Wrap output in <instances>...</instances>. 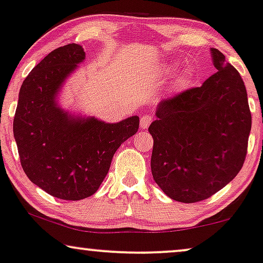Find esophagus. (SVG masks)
<instances>
[{"label":"esophagus","mask_w":263,"mask_h":263,"mask_svg":"<svg viewBox=\"0 0 263 263\" xmlns=\"http://www.w3.org/2000/svg\"><path fill=\"white\" fill-rule=\"evenodd\" d=\"M153 121V118L151 115H142L141 116V122H139V125H141V128H147L149 125H151V122Z\"/></svg>","instance_id":"esophagus-1"}]
</instances>
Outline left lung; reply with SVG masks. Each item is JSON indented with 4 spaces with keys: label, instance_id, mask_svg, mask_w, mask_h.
Returning <instances> with one entry per match:
<instances>
[{
    "label": "left lung",
    "instance_id": "left-lung-1",
    "mask_svg": "<svg viewBox=\"0 0 263 263\" xmlns=\"http://www.w3.org/2000/svg\"><path fill=\"white\" fill-rule=\"evenodd\" d=\"M211 55L217 71L200 87L162 99L148 128L153 178L167 197L187 204L228 184L248 153L251 112L244 81L218 49Z\"/></svg>",
    "mask_w": 263,
    "mask_h": 263
}]
</instances>
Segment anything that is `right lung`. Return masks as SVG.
I'll use <instances>...</instances> for the list:
<instances>
[{
  "mask_svg": "<svg viewBox=\"0 0 263 263\" xmlns=\"http://www.w3.org/2000/svg\"><path fill=\"white\" fill-rule=\"evenodd\" d=\"M84 59V48L76 43L46 55L23 82L13 121L25 175L63 200L95 194L115 152L139 126L137 115L107 124L96 118H76L59 107L58 91Z\"/></svg>",
  "mask_w": 263,
  "mask_h": 263,
  "instance_id": "1",
  "label": "right lung"
}]
</instances>
